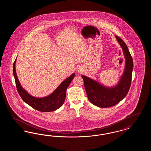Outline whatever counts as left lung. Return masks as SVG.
I'll use <instances>...</instances> for the list:
<instances>
[{
	"mask_svg": "<svg viewBox=\"0 0 151 151\" xmlns=\"http://www.w3.org/2000/svg\"><path fill=\"white\" fill-rule=\"evenodd\" d=\"M115 37L122 47L126 59L125 69L119 83L114 87L108 88L86 76H81L88 100L92 104L100 108H109L118 104L128 93L131 84L132 58L122 39L118 36Z\"/></svg>",
	"mask_w": 151,
	"mask_h": 151,
	"instance_id": "1",
	"label": "left lung"
}]
</instances>
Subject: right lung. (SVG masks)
Listing matches in <instances>:
<instances>
[{
    "label": "right lung",
    "mask_w": 151,
    "mask_h": 151,
    "mask_svg": "<svg viewBox=\"0 0 151 151\" xmlns=\"http://www.w3.org/2000/svg\"><path fill=\"white\" fill-rule=\"evenodd\" d=\"M16 60L13 65V72L17 92L22 97V100L31 107L42 112H50L55 111L61 107L64 104L65 99L66 89L70 86L72 79L75 77V73H72L70 77L63 81L55 89V91L49 96L43 98H37L30 96L25 89L22 88L16 72Z\"/></svg>",
    "instance_id": "1"
}]
</instances>
